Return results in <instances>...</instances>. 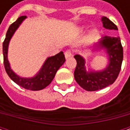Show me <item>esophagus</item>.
Returning a JSON list of instances; mask_svg holds the SVG:
<instances>
[{
	"label": "esophagus",
	"instance_id": "34e87169",
	"mask_svg": "<svg viewBox=\"0 0 130 130\" xmlns=\"http://www.w3.org/2000/svg\"><path fill=\"white\" fill-rule=\"evenodd\" d=\"M64 55H65V58H69L70 56H72V51L71 50H67L66 52L64 53Z\"/></svg>",
	"mask_w": 130,
	"mask_h": 130
}]
</instances>
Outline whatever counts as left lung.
I'll list each match as a JSON object with an SVG mask.
<instances>
[{
	"label": "left lung",
	"instance_id": "left-lung-1",
	"mask_svg": "<svg viewBox=\"0 0 130 130\" xmlns=\"http://www.w3.org/2000/svg\"><path fill=\"white\" fill-rule=\"evenodd\" d=\"M103 26L108 29H118L117 25L109 19L102 18ZM99 47L105 48L109 56V63L101 72H86L85 59L80 55H75L77 66L74 78L78 85L87 91H95L111 85L117 79L121 70L123 60V47L119 37L105 36L99 41Z\"/></svg>",
	"mask_w": 130,
	"mask_h": 130
}]
</instances>
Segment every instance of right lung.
Listing matches in <instances>:
<instances>
[{
	"mask_svg": "<svg viewBox=\"0 0 130 130\" xmlns=\"http://www.w3.org/2000/svg\"><path fill=\"white\" fill-rule=\"evenodd\" d=\"M27 17L26 16H22L17 19L16 22L12 23L8 29L6 38L3 43V63L6 72L8 77L15 83L19 86L27 90H40L46 87L52 82L58 69L65 62V56L62 51L56 55L47 58L42 69L40 70L38 74L32 78H22L17 75L10 68L8 61L7 53L8 43L15 32L16 29L19 27L20 24Z\"/></svg>",
	"mask_w": 130,
	"mask_h": 130,
	"instance_id": "add662e5",
	"label": "right lung"
}]
</instances>
